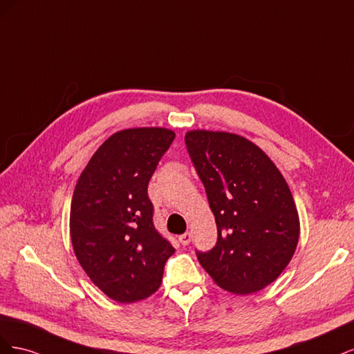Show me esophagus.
I'll return each mask as SVG.
<instances>
[{
    "label": "esophagus",
    "mask_w": 354,
    "mask_h": 354,
    "mask_svg": "<svg viewBox=\"0 0 354 354\" xmlns=\"http://www.w3.org/2000/svg\"><path fill=\"white\" fill-rule=\"evenodd\" d=\"M178 241H180L181 245L186 246V245H189L190 241H192V234H190L189 232H186L185 234H181V236H178Z\"/></svg>",
    "instance_id": "1"
}]
</instances>
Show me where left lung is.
I'll use <instances>...</instances> for the list:
<instances>
[{"instance_id": "obj_1", "label": "left lung", "mask_w": 354, "mask_h": 354, "mask_svg": "<svg viewBox=\"0 0 354 354\" xmlns=\"http://www.w3.org/2000/svg\"><path fill=\"white\" fill-rule=\"evenodd\" d=\"M189 155L205 187L218 239L198 260L220 288L246 295L285 270L299 238V217L281 171L248 138L190 130Z\"/></svg>"}]
</instances>
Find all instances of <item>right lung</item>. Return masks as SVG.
Segmentation results:
<instances>
[{"mask_svg": "<svg viewBox=\"0 0 354 354\" xmlns=\"http://www.w3.org/2000/svg\"><path fill=\"white\" fill-rule=\"evenodd\" d=\"M176 133L128 128L95 151L75 186L71 241L91 282L118 303L151 297L162 282L171 243L153 226L147 185Z\"/></svg>", "mask_w": 354, "mask_h": 354, "instance_id": "obj_1", "label": "right lung"}]
</instances>
